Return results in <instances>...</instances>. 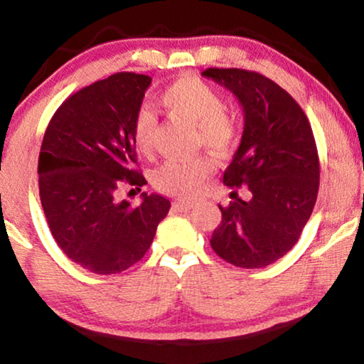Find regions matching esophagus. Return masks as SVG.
Instances as JSON below:
<instances>
[{
    "mask_svg": "<svg viewBox=\"0 0 364 364\" xmlns=\"http://www.w3.org/2000/svg\"><path fill=\"white\" fill-rule=\"evenodd\" d=\"M193 206H195V203H193V201H176V203H174V205H173L174 210L183 211V213L190 211Z\"/></svg>",
    "mask_w": 364,
    "mask_h": 364,
    "instance_id": "34e87169",
    "label": "esophagus"
}]
</instances>
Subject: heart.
<instances>
[{
    "label": "heart",
    "mask_w": 364,
    "mask_h": 364,
    "mask_svg": "<svg viewBox=\"0 0 364 364\" xmlns=\"http://www.w3.org/2000/svg\"><path fill=\"white\" fill-rule=\"evenodd\" d=\"M169 114L195 124L198 141L218 154L230 153L240 138V124L235 114L225 108L221 95L200 77H181L159 95ZM156 116L143 106L138 109L133 123V138L138 149L151 148ZM215 164L208 156L193 159H168L154 169L153 181L159 191L183 198L195 196L203 181L210 176Z\"/></svg>",
    "instance_id": "1"
}]
</instances>
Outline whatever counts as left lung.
I'll list each match as a JSON object with an SVG mask.
<instances>
[{
    "label": "left lung",
    "instance_id": "left-lung-1",
    "mask_svg": "<svg viewBox=\"0 0 364 364\" xmlns=\"http://www.w3.org/2000/svg\"><path fill=\"white\" fill-rule=\"evenodd\" d=\"M205 77L225 86L243 106L238 149L223 174L232 190L220 206L211 248L238 268H264L296 245L319 188V159L311 124L293 96L269 77L238 68H208Z\"/></svg>",
    "mask_w": 364,
    "mask_h": 364
}]
</instances>
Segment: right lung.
<instances>
[{
  "mask_svg": "<svg viewBox=\"0 0 364 364\" xmlns=\"http://www.w3.org/2000/svg\"><path fill=\"white\" fill-rule=\"evenodd\" d=\"M151 77L116 73L71 95L48 124L38 174L53 238L73 263L114 274L138 263L171 203L143 193L141 205L116 200L119 186L139 190L133 123ZM141 191V190H139Z\"/></svg>",
  "mask_w": 364,
  "mask_h": 364,
  "instance_id": "1",
  "label": "right lung"
}]
</instances>
